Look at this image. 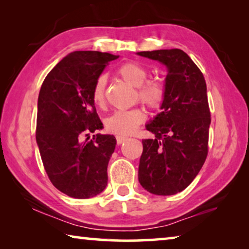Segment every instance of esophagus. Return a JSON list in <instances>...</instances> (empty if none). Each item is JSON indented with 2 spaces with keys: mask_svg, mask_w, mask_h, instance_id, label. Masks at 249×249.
<instances>
[{
  "mask_svg": "<svg viewBox=\"0 0 249 249\" xmlns=\"http://www.w3.org/2000/svg\"><path fill=\"white\" fill-rule=\"evenodd\" d=\"M125 141H127V137H124V136H116V142H117V145H122Z\"/></svg>",
  "mask_w": 249,
  "mask_h": 249,
  "instance_id": "1",
  "label": "esophagus"
}]
</instances>
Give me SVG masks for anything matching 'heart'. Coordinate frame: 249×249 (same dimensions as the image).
Wrapping results in <instances>:
<instances>
[{
  "label": "heart",
  "instance_id": "heart-1",
  "mask_svg": "<svg viewBox=\"0 0 249 249\" xmlns=\"http://www.w3.org/2000/svg\"><path fill=\"white\" fill-rule=\"evenodd\" d=\"M117 74L137 88V98L142 104L151 109H158L166 99V87L159 79H147L148 70L136 61H126L117 69ZM107 78L104 75L95 80L92 88V100L99 107H104L107 103L105 98ZM146 120V114L142 108H132L127 111H116L105 121V127L109 133L116 135L133 134Z\"/></svg>",
  "mask_w": 249,
  "mask_h": 249
}]
</instances>
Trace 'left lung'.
Wrapping results in <instances>:
<instances>
[{
  "instance_id": "left-lung-1",
  "label": "left lung",
  "mask_w": 249,
  "mask_h": 249,
  "mask_svg": "<svg viewBox=\"0 0 249 249\" xmlns=\"http://www.w3.org/2000/svg\"><path fill=\"white\" fill-rule=\"evenodd\" d=\"M138 54L168 68L162 111L146 126L156 137L142 141L138 180L153 195L172 196L192 182L208 156L211 113L205 79L181 49Z\"/></svg>"
}]
</instances>
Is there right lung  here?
I'll return each mask as SVG.
<instances>
[{
    "label": "right lung",
    "instance_id": "add662e5",
    "mask_svg": "<svg viewBox=\"0 0 249 249\" xmlns=\"http://www.w3.org/2000/svg\"><path fill=\"white\" fill-rule=\"evenodd\" d=\"M119 56L73 52L50 71L41 84L36 141L49 180L59 191L88 199L107 184V165L116 140L90 134L103 127L92 100V88L109 61Z\"/></svg>",
    "mask_w": 249,
    "mask_h": 249
}]
</instances>
